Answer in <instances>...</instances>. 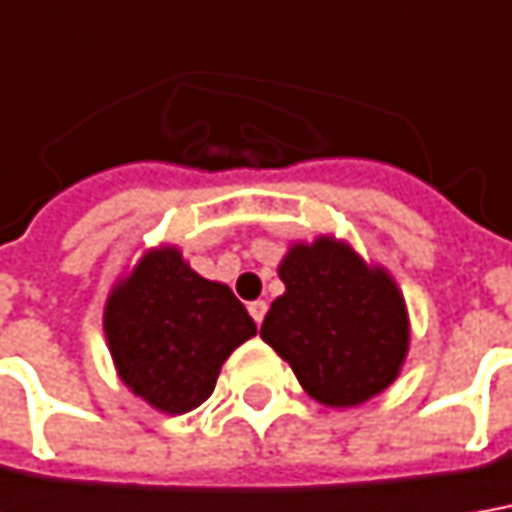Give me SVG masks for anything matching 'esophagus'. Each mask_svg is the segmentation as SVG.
Segmentation results:
<instances>
[{
  "instance_id": "obj_1",
  "label": "esophagus",
  "mask_w": 512,
  "mask_h": 512,
  "mask_svg": "<svg viewBox=\"0 0 512 512\" xmlns=\"http://www.w3.org/2000/svg\"><path fill=\"white\" fill-rule=\"evenodd\" d=\"M266 311H269V305L263 300H255V302H249V314H252V319H255L257 325L263 322V316H266Z\"/></svg>"
}]
</instances>
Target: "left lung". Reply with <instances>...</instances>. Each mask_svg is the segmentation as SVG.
<instances>
[{
	"instance_id": "left-lung-1",
	"label": "left lung",
	"mask_w": 512,
	"mask_h": 512,
	"mask_svg": "<svg viewBox=\"0 0 512 512\" xmlns=\"http://www.w3.org/2000/svg\"><path fill=\"white\" fill-rule=\"evenodd\" d=\"M285 294L260 336L291 364L314 401L344 409L398 378L409 350V314L395 280L336 238L294 243L280 263Z\"/></svg>"
}]
</instances>
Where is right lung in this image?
<instances>
[{"mask_svg": "<svg viewBox=\"0 0 512 512\" xmlns=\"http://www.w3.org/2000/svg\"><path fill=\"white\" fill-rule=\"evenodd\" d=\"M103 330L120 381L165 415L207 401L229 353L257 333L229 285L204 280L176 246L145 252L111 288Z\"/></svg>", "mask_w": 512, "mask_h": 512, "instance_id": "obj_1", "label": "right lung"}]
</instances>
